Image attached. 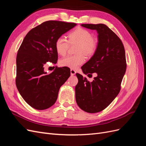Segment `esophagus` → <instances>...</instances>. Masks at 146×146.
<instances>
[{"instance_id": "obj_1", "label": "esophagus", "mask_w": 146, "mask_h": 146, "mask_svg": "<svg viewBox=\"0 0 146 146\" xmlns=\"http://www.w3.org/2000/svg\"><path fill=\"white\" fill-rule=\"evenodd\" d=\"M76 74V70H75L74 69H70V75H71V76H74L75 74Z\"/></svg>"}]
</instances>
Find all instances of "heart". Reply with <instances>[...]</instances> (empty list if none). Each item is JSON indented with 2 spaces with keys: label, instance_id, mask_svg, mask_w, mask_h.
<instances>
[{
  "label": "heart",
  "instance_id": "b5f03b06",
  "mask_svg": "<svg viewBox=\"0 0 146 146\" xmlns=\"http://www.w3.org/2000/svg\"><path fill=\"white\" fill-rule=\"evenodd\" d=\"M67 37L68 41L62 37L57 39L55 48L57 54L64 56L68 52L69 44H77L76 48V53L77 54L66 56L60 62L63 67L75 69L85 62L84 55L91 57L96 54L98 42L91 32L82 27H77L70 31L68 33Z\"/></svg>",
  "mask_w": 146,
  "mask_h": 146
}]
</instances>
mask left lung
Instances as JSON below:
<instances>
[{
  "mask_svg": "<svg viewBox=\"0 0 146 146\" xmlns=\"http://www.w3.org/2000/svg\"><path fill=\"white\" fill-rule=\"evenodd\" d=\"M82 26L96 30L99 34L98 50L82 67L84 74L92 76L96 72L98 76L90 82L76 74L78 82L76 86V99L83 111L95 113L107 108L120 92L127 68L125 52L121 39L106 25Z\"/></svg>",
  "mask_w": 146,
  "mask_h": 146,
  "instance_id": "1",
  "label": "left lung"
}]
</instances>
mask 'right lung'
Returning <instances> with one entry per match:
<instances>
[{
    "mask_svg": "<svg viewBox=\"0 0 146 146\" xmlns=\"http://www.w3.org/2000/svg\"><path fill=\"white\" fill-rule=\"evenodd\" d=\"M76 25L59 21H46L29 31L17 51L16 87L24 100L35 109L45 110L54 105L60 88L70 77L67 67L56 68L50 74L44 69L47 62L56 63V40Z\"/></svg>",
    "mask_w": 146,
    "mask_h": 146,
    "instance_id": "right-lung-1",
    "label": "right lung"
}]
</instances>
